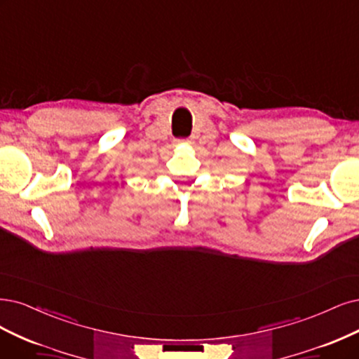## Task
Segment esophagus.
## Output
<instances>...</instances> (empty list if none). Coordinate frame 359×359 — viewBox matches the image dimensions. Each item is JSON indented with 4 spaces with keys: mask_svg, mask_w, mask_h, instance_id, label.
<instances>
[{
    "mask_svg": "<svg viewBox=\"0 0 359 359\" xmlns=\"http://www.w3.org/2000/svg\"><path fill=\"white\" fill-rule=\"evenodd\" d=\"M180 143H184V144H191V140H180Z\"/></svg>",
    "mask_w": 359,
    "mask_h": 359,
    "instance_id": "obj_1",
    "label": "esophagus"
}]
</instances>
